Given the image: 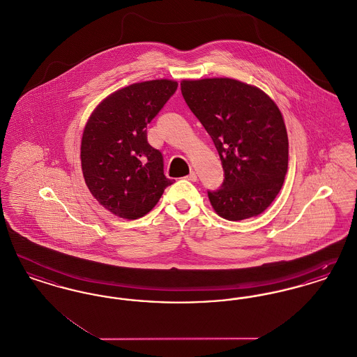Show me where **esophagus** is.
<instances>
[{
    "instance_id": "esophagus-1",
    "label": "esophagus",
    "mask_w": 357,
    "mask_h": 357,
    "mask_svg": "<svg viewBox=\"0 0 357 357\" xmlns=\"http://www.w3.org/2000/svg\"><path fill=\"white\" fill-rule=\"evenodd\" d=\"M187 181H190V182H195L197 179H198V176H197V172L195 171H191L188 175L186 176Z\"/></svg>"
}]
</instances>
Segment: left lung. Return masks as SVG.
<instances>
[{"instance_id":"left-lung-1","label":"left lung","mask_w":357,"mask_h":357,"mask_svg":"<svg viewBox=\"0 0 357 357\" xmlns=\"http://www.w3.org/2000/svg\"><path fill=\"white\" fill-rule=\"evenodd\" d=\"M181 91L221 158L225 179L207 191L217 214L242 221L264 213L288 171V134L275 102L257 86L227 77L183 80Z\"/></svg>"}]
</instances>
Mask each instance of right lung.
<instances>
[{"instance_id": "right-lung-1", "label": "right lung", "mask_w": 357, "mask_h": 357, "mask_svg": "<svg viewBox=\"0 0 357 357\" xmlns=\"http://www.w3.org/2000/svg\"><path fill=\"white\" fill-rule=\"evenodd\" d=\"M176 88V82L165 79L128 85L104 99L85 124L80 155L85 183L120 218L150 213L174 182L165 176L163 155L147 140V124Z\"/></svg>"}]
</instances>
